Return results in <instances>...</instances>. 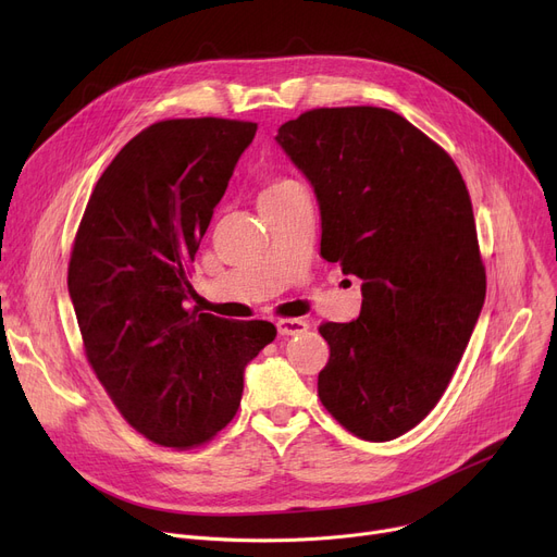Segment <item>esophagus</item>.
<instances>
[{
  "instance_id": "obj_1",
  "label": "esophagus",
  "mask_w": 557,
  "mask_h": 557,
  "mask_svg": "<svg viewBox=\"0 0 557 557\" xmlns=\"http://www.w3.org/2000/svg\"><path fill=\"white\" fill-rule=\"evenodd\" d=\"M307 330H309V325L305 323V320H300V318H282V320H277V332L282 336H296V334H302Z\"/></svg>"
}]
</instances>
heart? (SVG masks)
Listing matches in <instances>:
<instances>
[{
	"instance_id": "b5f03b06",
	"label": "heart",
	"mask_w": 557,
	"mask_h": 557,
	"mask_svg": "<svg viewBox=\"0 0 557 557\" xmlns=\"http://www.w3.org/2000/svg\"><path fill=\"white\" fill-rule=\"evenodd\" d=\"M296 191H302V185L294 178H288V175H271L261 183L259 189V208L263 205H273V202H282L288 196H294Z\"/></svg>"
}]
</instances>
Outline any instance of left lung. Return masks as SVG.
I'll return each instance as SVG.
<instances>
[{
  "label": "left lung",
  "instance_id": "left-lung-1",
  "mask_svg": "<svg viewBox=\"0 0 557 557\" xmlns=\"http://www.w3.org/2000/svg\"><path fill=\"white\" fill-rule=\"evenodd\" d=\"M275 139L313 185L320 255L361 280L359 318L318 327V397L349 433L393 441L441 401L485 300L470 191L443 146L386 108H313Z\"/></svg>",
  "mask_w": 557,
  "mask_h": 557
}]
</instances>
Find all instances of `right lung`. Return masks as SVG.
<instances>
[{
	"mask_svg": "<svg viewBox=\"0 0 557 557\" xmlns=\"http://www.w3.org/2000/svg\"><path fill=\"white\" fill-rule=\"evenodd\" d=\"M255 122L194 116L137 133L97 181L67 286L83 352L124 420L191 449L237 416L244 368L277 330L187 307L191 261Z\"/></svg>",
	"mask_w": 557,
	"mask_h": 557,
	"instance_id": "add662e5",
	"label": "right lung"
}]
</instances>
